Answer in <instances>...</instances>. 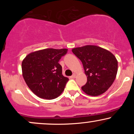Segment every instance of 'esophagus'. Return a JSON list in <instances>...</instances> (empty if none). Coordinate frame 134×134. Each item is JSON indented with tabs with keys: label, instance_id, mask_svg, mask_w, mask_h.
<instances>
[{
	"label": "esophagus",
	"instance_id": "34e87169",
	"mask_svg": "<svg viewBox=\"0 0 134 134\" xmlns=\"http://www.w3.org/2000/svg\"><path fill=\"white\" fill-rule=\"evenodd\" d=\"M76 74H72V76H71L70 77V78H71V79H73V78L76 77Z\"/></svg>",
	"mask_w": 134,
	"mask_h": 134
}]
</instances>
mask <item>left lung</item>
<instances>
[{"instance_id": "8db88e82", "label": "left lung", "mask_w": 134, "mask_h": 134, "mask_svg": "<svg viewBox=\"0 0 134 134\" xmlns=\"http://www.w3.org/2000/svg\"><path fill=\"white\" fill-rule=\"evenodd\" d=\"M72 52L82 63L87 82L81 87L87 95L96 96L108 90L114 82L118 61L110 52L95 45L74 48Z\"/></svg>"}]
</instances>
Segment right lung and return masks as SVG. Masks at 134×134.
I'll list each match as a JSON object with an SVG mask.
<instances>
[{"label": "right lung", "instance_id": "obj_1", "mask_svg": "<svg viewBox=\"0 0 134 134\" xmlns=\"http://www.w3.org/2000/svg\"><path fill=\"white\" fill-rule=\"evenodd\" d=\"M67 49L46 48L31 52L22 62L23 76L36 96L53 99L62 94L69 79L62 75L60 59Z\"/></svg>", "mask_w": 134, "mask_h": 134}]
</instances>
